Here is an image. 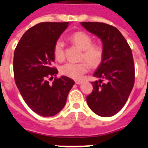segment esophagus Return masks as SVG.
Segmentation results:
<instances>
[{"label": "esophagus", "mask_w": 148, "mask_h": 148, "mask_svg": "<svg viewBox=\"0 0 148 148\" xmlns=\"http://www.w3.org/2000/svg\"><path fill=\"white\" fill-rule=\"evenodd\" d=\"M81 83H82V81H80V80H76L75 81V84H81Z\"/></svg>", "instance_id": "esophagus-1"}]
</instances>
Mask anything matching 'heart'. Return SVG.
Wrapping results in <instances>:
<instances>
[{
  "mask_svg": "<svg viewBox=\"0 0 148 148\" xmlns=\"http://www.w3.org/2000/svg\"><path fill=\"white\" fill-rule=\"evenodd\" d=\"M72 44L82 50L81 60L82 62L74 64L67 63L60 68V74L73 79H79L87 73L90 67L95 68L101 64L103 58V47L98 43H93L92 37L84 31H77L70 36ZM53 55L58 61H63L65 58L64 45L62 40L56 41L53 46Z\"/></svg>",
  "mask_w": 148,
  "mask_h": 148,
  "instance_id": "1",
  "label": "heart"
}]
</instances>
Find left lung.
<instances>
[{
	"label": "left lung",
	"instance_id": "8db88e82",
	"mask_svg": "<svg viewBox=\"0 0 148 148\" xmlns=\"http://www.w3.org/2000/svg\"><path fill=\"white\" fill-rule=\"evenodd\" d=\"M81 25L103 42V58L91 82L93 90L87 103L101 117H111L126 103L134 84V64L131 47L115 27L100 22H82Z\"/></svg>",
	"mask_w": 148,
	"mask_h": 148
}]
</instances>
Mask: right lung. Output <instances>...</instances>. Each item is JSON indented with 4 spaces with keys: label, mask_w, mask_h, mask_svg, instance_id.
<instances>
[{
    "label": "right lung",
    "mask_w": 148,
    "mask_h": 148,
    "mask_svg": "<svg viewBox=\"0 0 148 148\" xmlns=\"http://www.w3.org/2000/svg\"><path fill=\"white\" fill-rule=\"evenodd\" d=\"M68 22H42L24 33L14 54L16 85L25 103L42 117H51L62 110L74 84L68 77H56L53 46L67 27Z\"/></svg>",
    "instance_id": "add662e5"
}]
</instances>
